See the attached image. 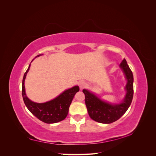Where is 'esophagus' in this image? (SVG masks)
Segmentation results:
<instances>
[{"instance_id":"obj_1","label":"esophagus","mask_w":156,"mask_h":156,"mask_svg":"<svg viewBox=\"0 0 156 156\" xmlns=\"http://www.w3.org/2000/svg\"><path fill=\"white\" fill-rule=\"evenodd\" d=\"M87 85V83L85 82V81H80L79 83V86L80 87V88H81V90L83 89L84 87H86Z\"/></svg>"}]
</instances>
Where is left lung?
I'll list each match as a JSON object with an SVG mask.
<instances>
[{
	"instance_id": "obj_1",
	"label": "left lung",
	"mask_w": 156,
	"mask_h": 156,
	"mask_svg": "<svg viewBox=\"0 0 156 156\" xmlns=\"http://www.w3.org/2000/svg\"><path fill=\"white\" fill-rule=\"evenodd\" d=\"M127 79L125 87L126 94L124 100L119 104H111L100 100L86 89L83 92L85 96V104L90 117L94 121L102 124H111L119 120L128 109L133 97V76L126 59L120 64Z\"/></svg>"
}]
</instances>
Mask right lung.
I'll use <instances>...</instances> for the list:
<instances>
[{"label":"right lung","instance_id":"right-lung-1","mask_svg":"<svg viewBox=\"0 0 156 156\" xmlns=\"http://www.w3.org/2000/svg\"><path fill=\"white\" fill-rule=\"evenodd\" d=\"M40 55H37L36 57ZM30 67V64L24 74L22 82V96L26 107L32 115L45 123L54 124L64 120L68 114L69 107L74 96L79 91V87L75 86L66 90L58 97L49 101L43 103L33 102L27 96L24 84L25 79Z\"/></svg>","mask_w":156,"mask_h":156}]
</instances>
